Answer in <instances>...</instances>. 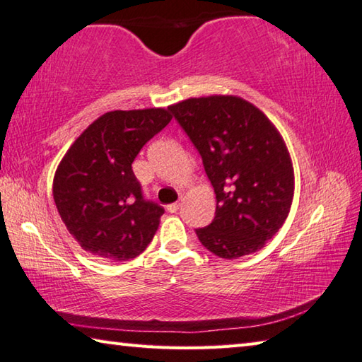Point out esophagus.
I'll list each match as a JSON object with an SVG mask.
<instances>
[{"label": "esophagus", "instance_id": "esophagus-1", "mask_svg": "<svg viewBox=\"0 0 362 362\" xmlns=\"http://www.w3.org/2000/svg\"><path fill=\"white\" fill-rule=\"evenodd\" d=\"M179 207H180V203H173V204H169V206H168V212L174 214V212L179 211Z\"/></svg>", "mask_w": 362, "mask_h": 362}]
</instances>
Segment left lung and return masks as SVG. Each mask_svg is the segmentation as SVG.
<instances>
[{"label":"left lung","mask_w":362,"mask_h":362,"mask_svg":"<svg viewBox=\"0 0 362 362\" xmlns=\"http://www.w3.org/2000/svg\"><path fill=\"white\" fill-rule=\"evenodd\" d=\"M169 110L216 192V217L196 230L198 240L220 259L257 252L291 211L293 169L283 137L259 108L236 95L187 99Z\"/></svg>","instance_id":"1"}]
</instances>
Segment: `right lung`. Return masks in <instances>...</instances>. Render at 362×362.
<instances>
[{
	"instance_id": "right-lung-1",
	"label": "right lung",
	"mask_w": 362,
	"mask_h": 362,
	"mask_svg": "<svg viewBox=\"0 0 362 362\" xmlns=\"http://www.w3.org/2000/svg\"><path fill=\"white\" fill-rule=\"evenodd\" d=\"M170 119L169 108L115 110L97 118L65 153L54 175V203L86 252L126 262L151 243L164 209L145 199L132 163Z\"/></svg>"
}]
</instances>
